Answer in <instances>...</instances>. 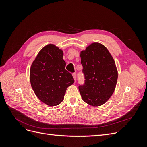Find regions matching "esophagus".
Returning <instances> with one entry per match:
<instances>
[{
	"mask_svg": "<svg viewBox=\"0 0 147 147\" xmlns=\"http://www.w3.org/2000/svg\"><path fill=\"white\" fill-rule=\"evenodd\" d=\"M73 77L75 82H76V80H77V75L76 74H73Z\"/></svg>",
	"mask_w": 147,
	"mask_h": 147,
	"instance_id": "obj_1",
	"label": "esophagus"
}]
</instances>
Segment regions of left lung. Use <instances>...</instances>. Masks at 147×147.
Returning <instances> with one entry per match:
<instances>
[{"mask_svg": "<svg viewBox=\"0 0 147 147\" xmlns=\"http://www.w3.org/2000/svg\"><path fill=\"white\" fill-rule=\"evenodd\" d=\"M84 84L78 87L82 99L93 107L105 104L117 85L118 71L115 61L104 45L92 43L80 52Z\"/></svg>", "mask_w": 147, "mask_h": 147, "instance_id": "8db88e82", "label": "left lung"}]
</instances>
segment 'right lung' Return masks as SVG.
Segmentation results:
<instances>
[{
  "label": "right lung",
  "instance_id": "1",
  "mask_svg": "<svg viewBox=\"0 0 147 147\" xmlns=\"http://www.w3.org/2000/svg\"><path fill=\"white\" fill-rule=\"evenodd\" d=\"M63 51L48 44L39 51L30 69V82L35 95L50 106L61 104L67 88L74 83L72 75L65 69Z\"/></svg>",
  "mask_w": 147,
  "mask_h": 147
}]
</instances>
